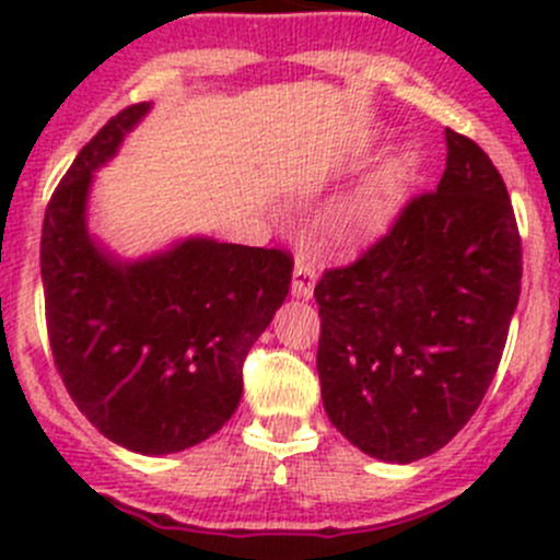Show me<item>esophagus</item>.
Returning <instances> with one entry per match:
<instances>
[{"label": "esophagus", "instance_id": "34e87169", "mask_svg": "<svg viewBox=\"0 0 560 560\" xmlns=\"http://www.w3.org/2000/svg\"><path fill=\"white\" fill-rule=\"evenodd\" d=\"M316 279H319V262L312 254H298L295 270H292V295L312 298Z\"/></svg>", "mask_w": 560, "mask_h": 560}]
</instances>
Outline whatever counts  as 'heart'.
Wrapping results in <instances>:
<instances>
[{"label": "heart", "mask_w": 560, "mask_h": 560, "mask_svg": "<svg viewBox=\"0 0 560 560\" xmlns=\"http://www.w3.org/2000/svg\"><path fill=\"white\" fill-rule=\"evenodd\" d=\"M415 175V160L409 154H395L382 162L374 175L358 189L343 195L330 211V228L341 241L358 244L380 235L395 217L406 186Z\"/></svg>", "instance_id": "obj_1"}]
</instances>
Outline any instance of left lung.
Listing matches in <instances>:
<instances>
[{"instance_id":"left-lung-1","label":"left lung","mask_w":560,"mask_h":560,"mask_svg":"<svg viewBox=\"0 0 560 560\" xmlns=\"http://www.w3.org/2000/svg\"><path fill=\"white\" fill-rule=\"evenodd\" d=\"M447 171L385 238L316 281L322 404L365 455L411 463L442 450L482 404L523 279L501 173L444 129Z\"/></svg>"}]
</instances>
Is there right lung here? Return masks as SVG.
Here are the masks:
<instances>
[{"mask_svg":"<svg viewBox=\"0 0 560 560\" xmlns=\"http://www.w3.org/2000/svg\"><path fill=\"white\" fill-rule=\"evenodd\" d=\"M149 107H124L75 156L45 208L39 270L70 398L110 442L167 455L206 442L238 409L244 360L290 292L292 257L186 238L121 262L89 235L94 171Z\"/></svg>","mask_w":560,"mask_h":560,"instance_id":"1","label":"right lung"}]
</instances>
